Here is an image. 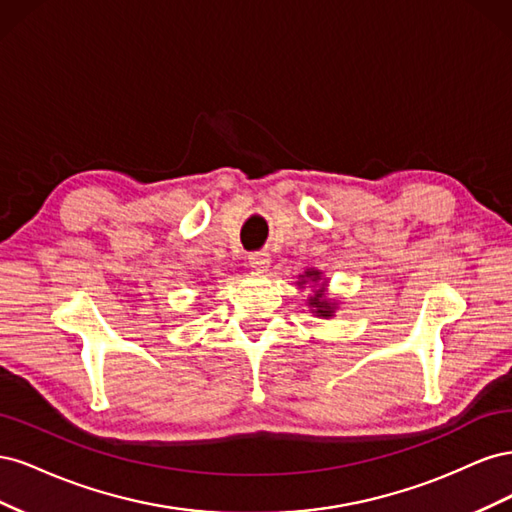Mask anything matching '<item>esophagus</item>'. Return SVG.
I'll return each instance as SVG.
<instances>
[{
    "instance_id": "esophagus-1",
    "label": "esophagus",
    "mask_w": 512,
    "mask_h": 512,
    "mask_svg": "<svg viewBox=\"0 0 512 512\" xmlns=\"http://www.w3.org/2000/svg\"><path fill=\"white\" fill-rule=\"evenodd\" d=\"M269 262H271V258H269L267 252H256V254L250 256V267L256 269V271H267Z\"/></svg>"
}]
</instances>
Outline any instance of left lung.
Segmentation results:
<instances>
[{
  "label": "left lung",
  "mask_w": 512,
  "mask_h": 512,
  "mask_svg": "<svg viewBox=\"0 0 512 512\" xmlns=\"http://www.w3.org/2000/svg\"><path fill=\"white\" fill-rule=\"evenodd\" d=\"M307 284H314V294H309L307 297V305H309V312L318 318H333L335 316V309H337V301L329 299L327 294V277L322 275V271L318 269H305V273L299 275V288H305Z\"/></svg>",
  "instance_id": "8db88e82"
}]
</instances>
